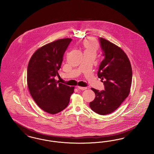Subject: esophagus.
Returning <instances> with one entry per match:
<instances>
[{
    "instance_id": "34e87169",
    "label": "esophagus",
    "mask_w": 154,
    "mask_h": 154,
    "mask_svg": "<svg viewBox=\"0 0 154 154\" xmlns=\"http://www.w3.org/2000/svg\"><path fill=\"white\" fill-rule=\"evenodd\" d=\"M77 88H79V89H81V90H85V89H87V87H77Z\"/></svg>"
}]
</instances>
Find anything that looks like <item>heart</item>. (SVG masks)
Returning a JSON list of instances; mask_svg holds the SVG:
<instances>
[{"label":"heart","instance_id":"heart-1","mask_svg":"<svg viewBox=\"0 0 154 154\" xmlns=\"http://www.w3.org/2000/svg\"><path fill=\"white\" fill-rule=\"evenodd\" d=\"M85 50H91L96 51L98 47V44L95 38H89L86 40L84 43Z\"/></svg>","mask_w":154,"mask_h":154}]
</instances>
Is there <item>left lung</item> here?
I'll return each mask as SVG.
<instances>
[{
    "label": "left lung",
    "instance_id": "obj_1",
    "mask_svg": "<svg viewBox=\"0 0 154 154\" xmlns=\"http://www.w3.org/2000/svg\"><path fill=\"white\" fill-rule=\"evenodd\" d=\"M99 41L104 59L97 75L103 80L104 90L91 88L96 96L89 106L96 113L104 116L117 109L129 95L132 70L129 59L121 48L102 37Z\"/></svg>",
    "mask_w": 154,
    "mask_h": 154
}]
</instances>
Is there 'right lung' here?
I'll return each instance as SVG.
<instances>
[{
  "instance_id": "add662e5",
  "label": "right lung",
  "mask_w": 154,
  "mask_h": 154,
  "mask_svg": "<svg viewBox=\"0 0 154 154\" xmlns=\"http://www.w3.org/2000/svg\"><path fill=\"white\" fill-rule=\"evenodd\" d=\"M72 38H63L45 44L32 56L27 69V84L30 94L39 107L55 114L64 110L74 92V87L55 80L63 57Z\"/></svg>"
}]
</instances>
